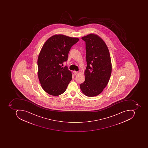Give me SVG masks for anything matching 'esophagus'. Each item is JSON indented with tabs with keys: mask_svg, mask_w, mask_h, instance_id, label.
Returning a JSON list of instances; mask_svg holds the SVG:
<instances>
[{
	"mask_svg": "<svg viewBox=\"0 0 148 148\" xmlns=\"http://www.w3.org/2000/svg\"><path fill=\"white\" fill-rule=\"evenodd\" d=\"M73 73L75 75H76L78 74V73L77 72H75V71H74Z\"/></svg>",
	"mask_w": 148,
	"mask_h": 148,
	"instance_id": "esophagus-1",
	"label": "esophagus"
}]
</instances>
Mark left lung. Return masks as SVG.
<instances>
[{
    "mask_svg": "<svg viewBox=\"0 0 148 148\" xmlns=\"http://www.w3.org/2000/svg\"><path fill=\"white\" fill-rule=\"evenodd\" d=\"M86 44L87 67L85 81L80 88L89 97L99 95L108 84L112 73V63L108 47L96 34H90L81 38Z\"/></svg>",
    "mask_w": 148,
    "mask_h": 148,
    "instance_id": "8db88e82",
    "label": "left lung"
}]
</instances>
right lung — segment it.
Instances as JSON below:
<instances>
[{"instance_id":"add662e5","label":"right lung","mask_w":148,"mask_h":148,"mask_svg":"<svg viewBox=\"0 0 148 148\" xmlns=\"http://www.w3.org/2000/svg\"><path fill=\"white\" fill-rule=\"evenodd\" d=\"M79 40L55 35L42 46L37 60L38 76L42 88L48 94L58 96L66 91L73 77L68 67H62L61 64L68 60L71 47Z\"/></svg>"}]
</instances>
